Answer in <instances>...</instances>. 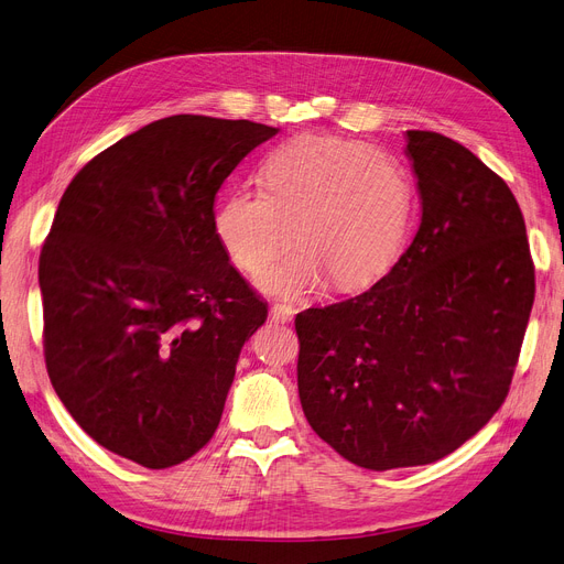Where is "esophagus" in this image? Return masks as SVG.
<instances>
[{"label": "esophagus", "mask_w": 564, "mask_h": 564, "mask_svg": "<svg viewBox=\"0 0 564 564\" xmlns=\"http://www.w3.org/2000/svg\"><path fill=\"white\" fill-rule=\"evenodd\" d=\"M293 318V307L291 305H273L271 307V321H275V324H289V321Z\"/></svg>", "instance_id": "1"}]
</instances>
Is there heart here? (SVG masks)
<instances>
[{"instance_id":"b5f03b06","label":"heart","mask_w":564,"mask_h":564,"mask_svg":"<svg viewBox=\"0 0 564 564\" xmlns=\"http://www.w3.org/2000/svg\"><path fill=\"white\" fill-rule=\"evenodd\" d=\"M261 191L227 193L213 231L227 259L259 275L291 246L296 254L271 268L259 286L296 299L328 278L358 291L383 278L404 252L415 208L413 181L390 153L335 135H296L265 155Z\"/></svg>"}]
</instances>
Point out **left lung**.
<instances>
[{
	"instance_id": "1",
	"label": "left lung",
	"mask_w": 564,
	"mask_h": 564,
	"mask_svg": "<svg viewBox=\"0 0 564 564\" xmlns=\"http://www.w3.org/2000/svg\"><path fill=\"white\" fill-rule=\"evenodd\" d=\"M422 220L360 296L296 316L310 426L369 470L434 464L502 406L534 301L521 208L459 142L406 130Z\"/></svg>"
}]
</instances>
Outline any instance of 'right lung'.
Segmentation results:
<instances>
[{
	"instance_id": "add662e5",
	"label": "right lung",
	"mask_w": 564,
	"mask_h": 564,
	"mask_svg": "<svg viewBox=\"0 0 564 564\" xmlns=\"http://www.w3.org/2000/svg\"><path fill=\"white\" fill-rule=\"evenodd\" d=\"M273 135L246 119L153 121L89 160L52 220L39 259L50 383L98 445L144 468L213 438L268 316L218 243L213 204Z\"/></svg>"
}]
</instances>
